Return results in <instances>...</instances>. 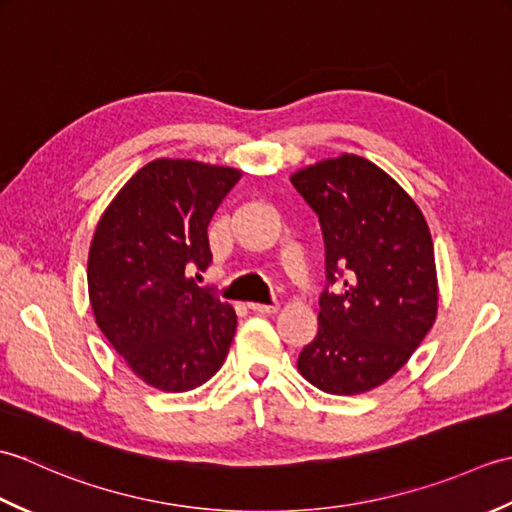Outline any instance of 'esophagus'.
<instances>
[{
  "mask_svg": "<svg viewBox=\"0 0 512 512\" xmlns=\"http://www.w3.org/2000/svg\"><path fill=\"white\" fill-rule=\"evenodd\" d=\"M248 308L257 312V314H277L279 312V303H255L250 301Z\"/></svg>",
  "mask_w": 512,
  "mask_h": 512,
  "instance_id": "obj_1",
  "label": "esophagus"
}]
</instances>
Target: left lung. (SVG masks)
<instances>
[{
    "mask_svg": "<svg viewBox=\"0 0 512 512\" xmlns=\"http://www.w3.org/2000/svg\"><path fill=\"white\" fill-rule=\"evenodd\" d=\"M319 215L328 286L301 376L325 394L376 389L436 323L438 275L427 220L400 184L367 158L343 154L290 176Z\"/></svg>",
    "mask_w": 512,
    "mask_h": 512,
    "instance_id": "8db88e82",
    "label": "left lung"
}]
</instances>
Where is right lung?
<instances>
[{"mask_svg":"<svg viewBox=\"0 0 512 512\" xmlns=\"http://www.w3.org/2000/svg\"><path fill=\"white\" fill-rule=\"evenodd\" d=\"M242 178L233 167L158 158L103 211L90 244L88 290L105 339L160 391L204 385L231 347V303L195 284L211 264L209 222Z\"/></svg>","mask_w":512,"mask_h":512,"instance_id":"right-lung-1","label":"right lung"}]
</instances>
